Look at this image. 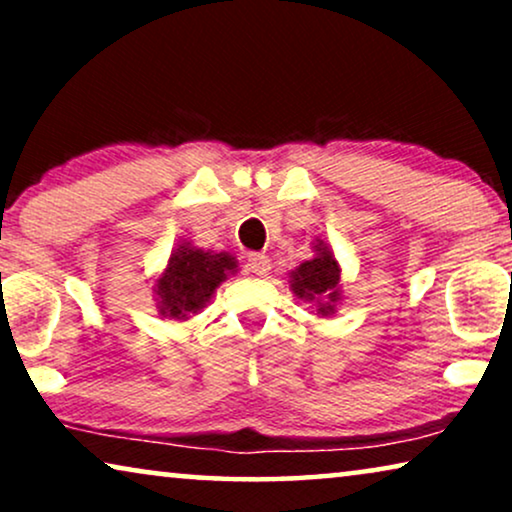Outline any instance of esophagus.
<instances>
[{"instance_id":"34e87169","label":"esophagus","mask_w":512,"mask_h":512,"mask_svg":"<svg viewBox=\"0 0 512 512\" xmlns=\"http://www.w3.org/2000/svg\"><path fill=\"white\" fill-rule=\"evenodd\" d=\"M247 268L258 277H265L270 272V258L265 254H249L247 256Z\"/></svg>"}]
</instances>
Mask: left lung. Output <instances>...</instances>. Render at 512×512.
<instances>
[{
  "label": "left lung",
  "mask_w": 512,
  "mask_h": 512,
  "mask_svg": "<svg viewBox=\"0 0 512 512\" xmlns=\"http://www.w3.org/2000/svg\"><path fill=\"white\" fill-rule=\"evenodd\" d=\"M314 251L317 256L291 272V289L298 298L314 300L319 314H333L340 298V265L324 242L314 244Z\"/></svg>",
  "instance_id": "obj_1"
}]
</instances>
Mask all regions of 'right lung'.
<instances>
[{"label":"right lung","mask_w":512,"mask_h":512,"mask_svg":"<svg viewBox=\"0 0 512 512\" xmlns=\"http://www.w3.org/2000/svg\"><path fill=\"white\" fill-rule=\"evenodd\" d=\"M235 258L221 251H205L191 244H179L167 261V268L158 277L156 291L158 307L163 317L186 319L205 307L223 279L235 272Z\"/></svg>","instance_id":"right-lung-1"}]
</instances>
